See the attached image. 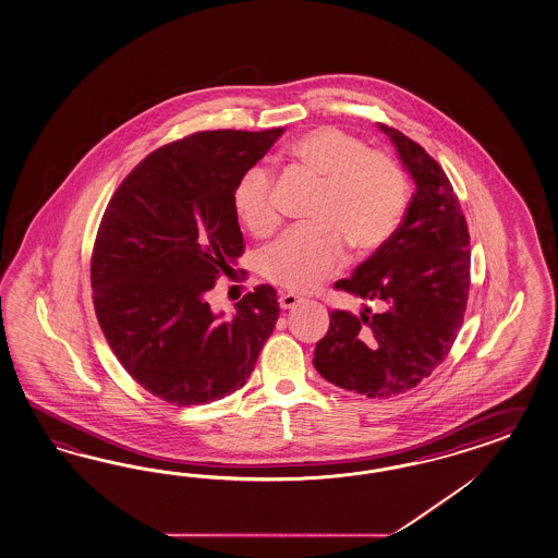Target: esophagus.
<instances>
[{"label": "esophagus", "mask_w": 558, "mask_h": 558, "mask_svg": "<svg viewBox=\"0 0 558 558\" xmlns=\"http://www.w3.org/2000/svg\"><path fill=\"white\" fill-rule=\"evenodd\" d=\"M300 295H295V293H281L279 295V307L281 310H293L298 303H301Z\"/></svg>", "instance_id": "esophagus-1"}]
</instances>
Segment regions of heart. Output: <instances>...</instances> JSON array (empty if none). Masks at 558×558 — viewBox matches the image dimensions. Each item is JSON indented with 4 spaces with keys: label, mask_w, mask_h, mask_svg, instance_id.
Listing matches in <instances>:
<instances>
[{
    "label": "heart",
    "mask_w": 558,
    "mask_h": 558,
    "mask_svg": "<svg viewBox=\"0 0 558 558\" xmlns=\"http://www.w3.org/2000/svg\"><path fill=\"white\" fill-rule=\"evenodd\" d=\"M286 154L322 182L310 216L315 225L286 232L258 255L257 267L275 286L310 291L342 265L345 243L371 253L390 239L407 206V178L388 154L342 129L305 131ZM271 192V170L260 163L244 170L232 190L234 213L257 236L279 222Z\"/></svg>",
    "instance_id": "heart-1"
}]
</instances>
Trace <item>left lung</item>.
Here are the masks:
<instances>
[{"label": "left lung", "mask_w": 558, "mask_h": 558, "mask_svg": "<svg viewBox=\"0 0 558 558\" xmlns=\"http://www.w3.org/2000/svg\"><path fill=\"white\" fill-rule=\"evenodd\" d=\"M378 129L413 178V198L392 236L336 287L383 310L331 312L314 356L328 383L371 399L413 388L444 362L463 324L472 257L465 218L439 163L397 129Z\"/></svg>", "instance_id": "1"}]
</instances>
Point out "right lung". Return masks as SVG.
I'll use <instances>...</instances> for the list:
<instances>
[{"label": "right lung", "instance_id": "obj_1", "mask_svg": "<svg viewBox=\"0 0 558 558\" xmlns=\"http://www.w3.org/2000/svg\"><path fill=\"white\" fill-rule=\"evenodd\" d=\"M283 133L220 129L159 147L102 215L90 260L97 319L123 368L159 399L190 407L239 390L272 333L271 286L232 315L206 293L243 253L234 184Z\"/></svg>", "mask_w": 558, "mask_h": 558}]
</instances>
